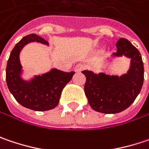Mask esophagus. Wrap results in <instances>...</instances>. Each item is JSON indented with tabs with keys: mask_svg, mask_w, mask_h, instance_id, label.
<instances>
[{
	"mask_svg": "<svg viewBox=\"0 0 149 149\" xmlns=\"http://www.w3.org/2000/svg\"><path fill=\"white\" fill-rule=\"evenodd\" d=\"M84 69H85V65H83L82 63H78V64H76V66L74 68V71L80 72L81 70H83Z\"/></svg>",
	"mask_w": 149,
	"mask_h": 149,
	"instance_id": "esophagus-1",
	"label": "esophagus"
}]
</instances>
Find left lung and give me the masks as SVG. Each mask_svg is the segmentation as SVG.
<instances>
[{
    "instance_id": "8db88e82",
    "label": "left lung",
    "mask_w": 149,
    "mask_h": 149,
    "mask_svg": "<svg viewBox=\"0 0 149 149\" xmlns=\"http://www.w3.org/2000/svg\"><path fill=\"white\" fill-rule=\"evenodd\" d=\"M117 51L113 56L131 58L130 69L122 76L105 73L94 74L84 70L85 93L93 110L106 114L121 112L131 106L140 93L144 79V69L139 51L126 38L116 42Z\"/></svg>"
}]
</instances>
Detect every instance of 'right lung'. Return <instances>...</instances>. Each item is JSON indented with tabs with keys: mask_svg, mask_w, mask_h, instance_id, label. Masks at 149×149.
Listing matches in <instances>:
<instances>
[{
	"mask_svg": "<svg viewBox=\"0 0 149 149\" xmlns=\"http://www.w3.org/2000/svg\"><path fill=\"white\" fill-rule=\"evenodd\" d=\"M35 41L49 46L48 41L37 34L22 38L11 52L6 65V79L10 92L22 107L44 111L58 106L62 91L70 81L74 72H63L53 69L46 74L35 76L29 81L22 79L20 52L26 44Z\"/></svg>",
	"mask_w": 149,
	"mask_h": 149,
	"instance_id": "obj_1",
	"label": "right lung"
}]
</instances>
